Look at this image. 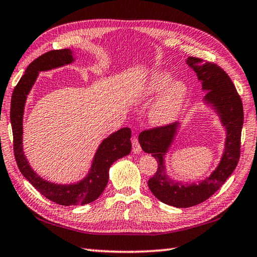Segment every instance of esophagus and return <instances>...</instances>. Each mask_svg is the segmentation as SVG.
<instances>
[{"instance_id": "1", "label": "esophagus", "mask_w": 257, "mask_h": 257, "mask_svg": "<svg viewBox=\"0 0 257 257\" xmlns=\"http://www.w3.org/2000/svg\"><path fill=\"white\" fill-rule=\"evenodd\" d=\"M132 143H133V152L135 154H139L140 152H142V147H140L139 140H138L137 137H134L132 139Z\"/></svg>"}]
</instances>
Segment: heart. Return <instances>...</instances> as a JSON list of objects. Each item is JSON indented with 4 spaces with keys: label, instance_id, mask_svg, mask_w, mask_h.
Returning <instances> with one entry per match:
<instances>
[{
    "label": "heart",
    "instance_id": "1",
    "mask_svg": "<svg viewBox=\"0 0 257 257\" xmlns=\"http://www.w3.org/2000/svg\"><path fill=\"white\" fill-rule=\"evenodd\" d=\"M172 75L168 72L156 73L146 84L145 93L154 94L158 93L167 87ZM186 94V87L182 82H175L168 88L167 91L156 104L153 111V120L157 123H167L177 117L178 112L182 108Z\"/></svg>",
    "mask_w": 257,
    "mask_h": 257
}]
</instances>
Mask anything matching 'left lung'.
Here are the masks:
<instances>
[{"label":"left lung","mask_w":257,"mask_h":257,"mask_svg":"<svg viewBox=\"0 0 257 257\" xmlns=\"http://www.w3.org/2000/svg\"><path fill=\"white\" fill-rule=\"evenodd\" d=\"M187 63L203 81V89L208 90L206 102L213 104L227 129L226 147L218 167L199 184L183 185L175 183L166 175L164 156L177 130L178 123H169L146 129L139 135V143L145 153L152 154L158 168L148 180L149 189L160 202L178 208L198 205L208 199L222 187L236 166L240 156V136L244 122L243 103L232 80L224 70L214 62L189 57Z\"/></svg>","instance_id":"1"}]
</instances>
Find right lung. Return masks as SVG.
Listing matches in <instances>:
<instances>
[{"mask_svg": "<svg viewBox=\"0 0 257 257\" xmlns=\"http://www.w3.org/2000/svg\"><path fill=\"white\" fill-rule=\"evenodd\" d=\"M72 52L69 49L51 50L40 55L29 64L25 73L15 85L11 99V118L13 133V149L20 172L33 187L44 197L62 206L84 205L97 199L105 188L109 179V168L115 160L132 152V130L122 128L110 135L99 146L87 177L73 185H57L49 183L35 174L30 167L22 150V120L27 95L37 79L39 71L61 67L72 61Z\"/></svg>", "mask_w": 257, "mask_h": 257, "instance_id": "1", "label": "right lung"}]
</instances>
